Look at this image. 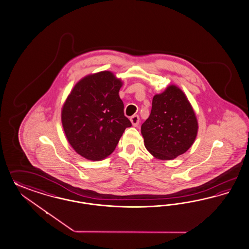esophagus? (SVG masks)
I'll return each mask as SVG.
<instances>
[{
	"instance_id": "obj_1",
	"label": "esophagus",
	"mask_w": 249,
	"mask_h": 249,
	"mask_svg": "<svg viewBox=\"0 0 249 249\" xmlns=\"http://www.w3.org/2000/svg\"><path fill=\"white\" fill-rule=\"evenodd\" d=\"M130 122H131L132 126L137 127L138 125H139V123H140V118H139V116H138V115L132 116V117L130 118Z\"/></svg>"
}]
</instances>
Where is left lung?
<instances>
[{
  "mask_svg": "<svg viewBox=\"0 0 249 249\" xmlns=\"http://www.w3.org/2000/svg\"><path fill=\"white\" fill-rule=\"evenodd\" d=\"M197 117L186 94L178 86H167L153 98L149 118L141 132L149 153L159 160H172L186 153L197 137Z\"/></svg>",
  "mask_w": 249,
  "mask_h": 249,
  "instance_id": "left-lung-1",
  "label": "left lung"
}]
</instances>
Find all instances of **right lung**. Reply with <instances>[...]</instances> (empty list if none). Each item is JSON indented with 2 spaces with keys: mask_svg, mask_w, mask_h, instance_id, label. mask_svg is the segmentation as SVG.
<instances>
[{
  "mask_svg": "<svg viewBox=\"0 0 249 249\" xmlns=\"http://www.w3.org/2000/svg\"><path fill=\"white\" fill-rule=\"evenodd\" d=\"M122 81L109 71L86 75L72 88L61 108L69 143L87 160L100 161L114 152L126 128L119 92Z\"/></svg>",
  "mask_w": 249,
  "mask_h": 249,
  "instance_id": "1",
  "label": "right lung"
}]
</instances>
